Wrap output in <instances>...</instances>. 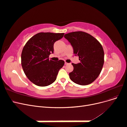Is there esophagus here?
Returning <instances> with one entry per match:
<instances>
[{
    "label": "esophagus",
    "instance_id": "34e87169",
    "mask_svg": "<svg viewBox=\"0 0 127 127\" xmlns=\"http://www.w3.org/2000/svg\"><path fill=\"white\" fill-rule=\"evenodd\" d=\"M68 64V63H66V62L64 63V64H65V65H67V64Z\"/></svg>",
    "mask_w": 127,
    "mask_h": 127
}]
</instances>
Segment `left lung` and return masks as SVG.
Here are the masks:
<instances>
[{"label":"left lung","mask_w":127,"mask_h":127,"mask_svg":"<svg viewBox=\"0 0 127 127\" xmlns=\"http://www.w3.org/2000/svg\"><path fill=\"white\" fill-rule=\"evenodd\" d=\"M64 37L80 60V63L72 64L74 70L69 74L70 79L80 85L93 82L100 74L104 64V53L102 45L90 34L82 31L69 33Z\"/></svg>","instance_id":"obj_1"}]
</instances>
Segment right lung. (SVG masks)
<instances>
[{"mask_svg":"<svg viewBox=\"0 0 127 127\" xmlns=\"http://www.w3.org/2000/svg\"><path fill=\"white\" fill-rule=\"evenodd\" d=\"M64 33L41 32L27 42L21 55V64L25 74L31 82L39 86H47L54 82L64 62L49 60L53 53V45Z\"/></svg>","mask_w":127,"mask_h":127,"instance_id":"1","label":"right lung"}]
</instances>
